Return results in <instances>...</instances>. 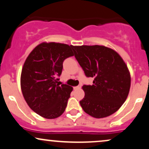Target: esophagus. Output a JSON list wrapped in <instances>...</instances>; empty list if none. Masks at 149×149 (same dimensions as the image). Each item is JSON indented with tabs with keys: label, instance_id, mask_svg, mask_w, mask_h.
Wrapping results in <instances>:
<instances>
[{
	"label": "esophagus",
	"instance_id": "1",
	"mask_svg": "<svg viewBox=\"0 0 149 149\" xmlns=\"http://www.w3.org/2000/svg\"><path fill=\"white\" fill-rule=\"evenodd\" d=\"M80 88H81V86H80V85H78V86L74 87V88H73V89H74V90H77V89H80Z\"/></svg>",
	"mask_w": 149,
	"mask_h": 149
}]
</instances>
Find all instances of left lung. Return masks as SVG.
Wrapping results in <instances>:
<instances>
[{
	"label": "left lung",
	"instance_id": "8db88e82",
	"mask_svg": "<svg viewBox=\"0 0 149 149\" xmlns=\"http://www.w3.org/2000/svg\"><path fill=\"white\" fill-rule=\"evenodd\" d=\"M74 56L93 85L83 86L85 97L80 104L84 111L102 118L117 111L130 88V73L122 57L102 45L72 46Z\"/></svg>",
	"mask_w": 149,
	"mask_h": 149
}]
</instances>
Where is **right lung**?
Listing matches in <instances>:
<instances>
[{
  "label": "right lung",
  "mask_w": 149,
  "mask_h": 149,
  "mask_svg": "<svg viewBox=\"0 0 149 149\" xmlns=\"http://www.w3.org/2000/svg\"><path fill=\"white\" fill-rule=\"evenodd\" d=\"M73 56L72 45L42 42L26 59L21 74V89L31 109L47 119L64 112L73 88L59 84L63 62Z\"/></svg>",
  "instance_id": "add662e5"
}]
</instances>
